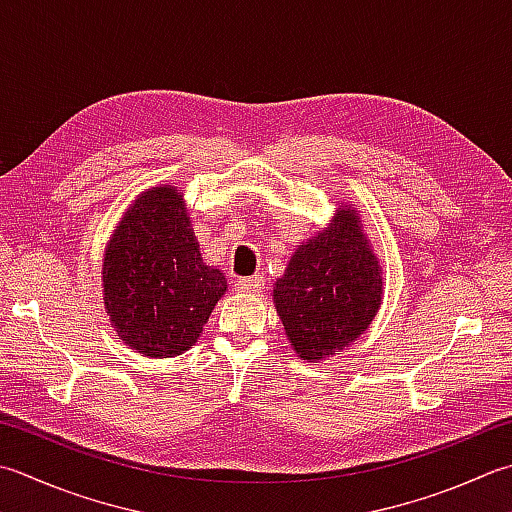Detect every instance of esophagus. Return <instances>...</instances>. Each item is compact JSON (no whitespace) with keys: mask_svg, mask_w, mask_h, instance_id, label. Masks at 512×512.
Here are the masks:
<instances>
[{"mask_svg":"<svg viewBox=\"0 0 512 512\" xmlns=\"http://www.w3.org/2000/svg\"><path fill=\"white\" fill-rule=\"evenodd\" d=\"M264 286V279L255 275V277H244V279H237L235 282V288L239 290V293H259Z\"/></svg>","mask_w":512,"mask_h":512,"instance_id":"34e87169","label":"esophagus"}]
</instances>
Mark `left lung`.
I'll use <instances>...</instances> for the list:
<instances>
[{"label": "left lung", "mask_w": 512, "mask_h": 512, "mask_svg": "<svg viewBox=\"0 0 512 512\" xmlns=\"http://www.w3.org/2000/svg\"><path fill=\"white\" fill-rule=\"evenodd\" d=\"M384 302L382 264L353 204L295 248L273 284V304L290 348L306 362H324L362 337Z\"/></svg>", "instance_id": "1"}]
</instances>
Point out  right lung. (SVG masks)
<instances>
[{
    "mask_svg": "<svg viewBox=\"0 0 512 512\" xmlns=\"http://www.w3.org/2000/svg\"><path fill=\"white\" fill-rule=\"evenodd\" d=\"M226 290L222 270L199 253L182 190L159 184L139 193L102 259L104 308L117 337L144 357L182 355Z\"/></svg>",
    "mask_w": 512,
    "mask_h": 512,
    "instance_id": "add662e5",
    "label": "right lung"
}]
</instances>
